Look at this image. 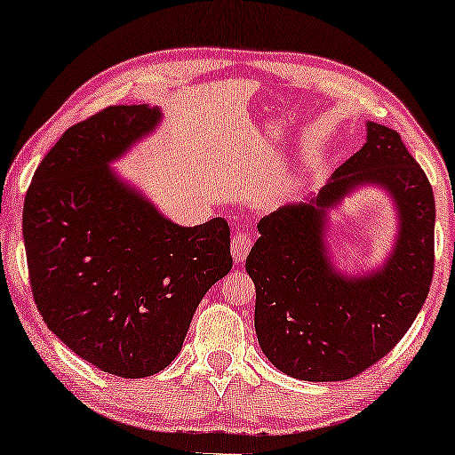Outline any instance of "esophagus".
Segmentation results:
<instances>
[{
    "instance_id": "esophagus-1",
    "label": "esophagus",
    "mask_w": 455,
    "mask_h": 455,
    "mask_svg": "<svg viewBox=\"0 0 455 455\" xmlns=\"http://www.w3.org/2000/svg\"><path fill=\"white\" fill-rule=\"evenodd\" d=\"M252 248V234L251 232H238L232 238V254H234V260L235 263H242L248 257V252H251Z\"/></svg>"
}]
</instances>
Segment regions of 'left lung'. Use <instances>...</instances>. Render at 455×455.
<instances>
[{
  "instance_id": "1",
  "label": "left lung",
  "mask_w": 455,
  "mask_h": 455,
  "mask_svg": "<svg viewBox=\"0 0 455 455\" xmlns=\"http://www.w3.org/2000/svg\"><path fill=\"white\" fill-rule=\"evenodd\" d=\"M366 142L313 201L285 204L259 223L246 257L257 288L260 350L302 381H346L395 347L427 300L435 267V198L427 173L400 134L369 122ZM358 183L387 188L401 211L388 265L346 280L328 265L324 209Z\"/></svg>"
}]
</instances>
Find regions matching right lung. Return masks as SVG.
<instances>
[{
	"label": "right lung",
	"mask_w": 455,
	"mask_h": 455,
	"mask_svg": "<svg viewBox=\"0 0 455 455\" xmlns=\"http://www.w3.org/2000/svg\"><path fill=\"white\" fill-rule=\"evenodd\" d=\"M159 117L148 105H109L74 124L24 198L43 321L86 363L126 379L151 377L178 356L198 302L234 263L223 217L176 226L109 172Z\"/></svg>",
	"instance_id": "obj_1"
}]
</instances>
